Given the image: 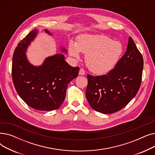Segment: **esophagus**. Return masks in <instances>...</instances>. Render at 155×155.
<instances>
[{"mask_svg": "<svg viewBox=\"0 0 155 155\" xmlns=\"http://www.w3.org/2000/svg\"><path fill=\"white\" fill-rule=\"evenodd\" d=\"M85 74V71L83 68H80L79 71V75H84Z\"/></svg>", "mask_w": 155, "mask_h": 155, "instance_id": "1", "label": "esophagus"}]
</instances>
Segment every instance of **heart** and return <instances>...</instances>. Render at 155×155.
Here are the masks:
<instances>
[{
	"instance_id": "heart-1",
	"label": "heart",
	"mask_w": 155,
	"mask_h": 155,
	"mask_svg": "<svg viewBox=\"0 0 155 155\" xmlns=\"http://www.w3.org/2000/svg\"><path fill=\"white\" fill-rule=\"evenodd\" d=\"M69 54L78 59L80 53L85 54L88 68L97 75L108 73L116 67L124 53V46L119 41L99 35H83L77 43H69Z\"/></svg>"
}]
</instances>
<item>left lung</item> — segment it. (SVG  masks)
Masks as SVG:
<instances>
[{
  "label": "left lung",
  "mask_w": 155,
  "mask_h": 155,
  "mask_svg": "<svg viewBox=\"0 0 155 155\" xmlns=\"http://www.w3.org/2000/svg\"><path fill=\"white\" fill-rule=\"evenodd\" d=\"M143 58L133 39L129 38L125 54L106 75H87V99L91 107L103 114H112L124 107L139 91Z\"/></svg>",
  "instance_id": "obj_1"
}]
</instances>
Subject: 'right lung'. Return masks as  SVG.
Wrapping results in <instances>:
<instances>
[{"mask_svg":"<svg viewBox=\"0 0 155 155\" xmlns=\"http://www.w3.org/2000/svg\"><path fill=\"white\" fill-rule=\"evenodd\" d=\"M45 31L51 35L47 29ZM38 32L37 29L31 31L15 48L12 58V81L18 95L29 107L51 111L61 106L68 85L78 76L80 68L70 66L62 54L48 57L40 66L31 64L26 52ZM61 51L67 52L64 48Z\"/></svg>","mask_w":155,"mask_h":155,"instance_id":"obj_1","label":"right lung"}]
</instances>
